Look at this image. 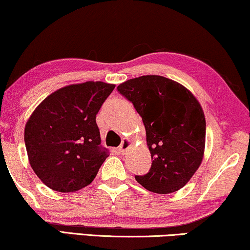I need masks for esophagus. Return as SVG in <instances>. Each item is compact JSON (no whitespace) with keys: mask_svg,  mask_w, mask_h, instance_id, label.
<instances>
[{"mask_svg":"<svg viewBox=\"0 0 250 250\" xmlns=\"http://www.w3.org/2000/svg\"><path fill=\"white\" fill-rule=\"evenodd\" d=\"M131 145V142H130L129 139H125L124 142L121 143V145H120V147H119V150H120V152L124 154L126 149L129 148V146Z\"/></svg>","mask_w":250,"mask_h":250,"instance_id":"1","label":"esophagus"}]
</instances>
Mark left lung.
<instances>
[{
	"label": "left lung",
	"mask_w": 250,
	"mask_h": 250,
	"mask_svg": "<svg viewBox=\"0 0 250 250\" xmlns=\"http://www.w3.org/2000/svg\"><path fill=\"white\" fill-rule=\"evenodd\" d=\"M118 91L143 119L152 167L136 180L156 194L178 191L203 161L206 122L203 108L186 87L162 76L126 80Z\"/></svg>",
	"instance_id": "1"
}]
</instances>
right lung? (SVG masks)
<instances>
[{"label":"right lung","mask_w":250,"mask_h":250,"mask_svg":"<svg viewBox=\"0 0 250 250\" xmlns=\"http://www.w3.org/2000/svg\"><path fill=\"white\" fill-rule=\"evenodd\" d=\"M115 85L86 82L47 96L24 128L29 163L48 188L77 191L91 184L108 149L101 145L96 114Z\"/></svg>","instance_id":"add662e5"}]
</instances>
